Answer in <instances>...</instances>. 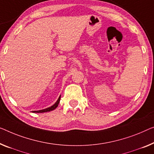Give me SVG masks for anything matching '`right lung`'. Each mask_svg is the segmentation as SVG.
<instances>
[{"mask_svg":"<svg viewBox=\"0 0 154 154\" xmlns=\"http://www.w3.org/2000/svg\"><path fill=\"white\" fill-rule=\"evenodd\" d=\"M60 99H61V96L59 97L58 100L57 101L56 103H55V104L53 105V106H50L49 108H47V109H43V110H39V111H34L32 112H33V113H45V112L53 111L54 109H55L57 106H58L59 103V102H60Z\"/></svg>","mask_w":154,"mask_h":154,"instance_id":"add662e5","label":"right lung"}]
</instances>
